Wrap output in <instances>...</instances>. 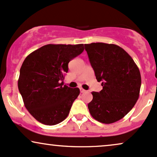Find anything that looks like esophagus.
I'll return each mask as SVG.
<instances>
[{
    "label": "esophagus",
    "instance_id": "obj_1",
    "mask_svg": "<svg viewBox=\"0 0 157 157\" xmlns=\"http://www.w3.org/2000/svg\"><path fill=\"white\" fill-rule=\"evenodd\" d=\"M80 92H81V93H85L86 90L83 89V88H80Z\"/></svg>",
    "mask_w": 157,
    "mask_h": 157
}]
</instances>
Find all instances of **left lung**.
<instances>
[{"label":"left lung","instance_id":"1","mask_svg":"<svg viewBox=\"0 0 157 157\" xmlns=\"http://www.w3.org/2000/svg\"><path fill=\"white\" fill-rule=\"evenodd\" d=\"M85 50L103 89L93 92L88 104L92 117L109 124L122 119L139 98L141 75L133 59L115 44L93 42L85 44Z\"/></svg>","mask_w":157,"mask_h":157}]
</instances>
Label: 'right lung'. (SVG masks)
<instances>
[{
    "label": "right lung",
    "mask_w": 157,
    "mask_h": 157,
    "mask_svg": "<svg viewBox=\"0 0 157 157\" xmlns=\"http://www.w3.org/2000/svg\"><path fill=\"white\" fill-rule=\"evenodd\" d=\"M84 44H48L33 51L20 71L18 89L24 105L36 121L53 126L69 115L78 87L64 85L68 63L84 51Z\"/></svg>",
    "instance_id": "obj_1"
}]
</instances>
